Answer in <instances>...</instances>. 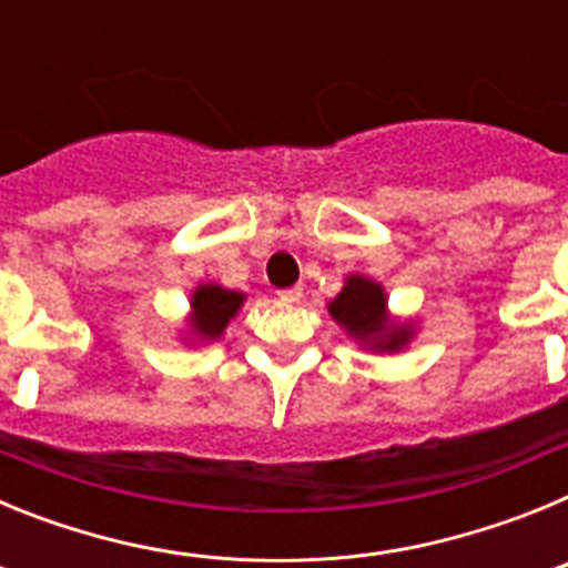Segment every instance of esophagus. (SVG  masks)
I'll use <instances>...</instances> for the list:
<instances>
[{
  "mask_svg": "<svg viewBox=\"0 0 568 568\" xmlns=\"http://www.w3.org/2000/svg\"><path fill=\"white\" fill-rule=\"evenodd\" d=\"M301 295H304V287H301V284H295V287H290V290H281L278 298L287 301V304H295V301H301Z\"/></svg>",
  "mask_w": 568,
  "mask_h": 568,
  "instance_id": "34e87169",
  "label": "esophagus"
}]
</instances>
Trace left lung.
Returning a JSON list of instances; mask_svg holds the SVG:
<instances>
[{"label": "left lung", "mask_w": 568, "mask_h": 568, "mask_svg": "<svg viewBox=\"0 0 568 568\" xmlns=\"http://www.w3.org/2000/svg\"><path fill=\"white\" fill-rule=\"evenodd\" d=\"M329 315L346 335L375 353H398L415 335L413 324H393L386 313V295L381 284L366 275H349L344 290L329 301Z\"/></svg>", "instance_id": "obj_1"}]
</instances>
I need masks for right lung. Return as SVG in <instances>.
I'll use <instances>...</instances> for the list:
<instances>
[{
    "label": "right lung",
    "instance_id": "add662e5",
    "mask_svg": "<svg viewBox=\"0 0 568 568\" xmlns=\"http://www.w3.org/2000/svg\"><path fill=\"white\" fill-rule=\"evenodd\" d=\"M244 304V293L239 290H224L219 284H199L190 295V329L202 341L222 338L230 318Z\"/></svg>",
    "mask_w": 568,
    "mask_h": 568
}]
</instances>
